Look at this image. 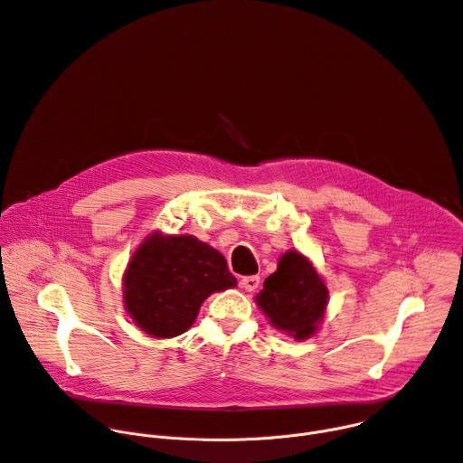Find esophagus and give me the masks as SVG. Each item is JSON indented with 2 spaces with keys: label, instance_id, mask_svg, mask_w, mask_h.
Returning <instances> with one entry per match:
<instances>
[{
  "label": "esophagus",
  "instance_id": "34e87169",
  "mask_svg": "<svg viewBox=\"0 0 463 463\" xmlns=\"http://www.w3.org/2000/svg\"><path fill=\"white\" fill-rule=\"evenodd\" d=\"M240 286L245 289V291H254L258 286H260V277L252 275V277H243L240 280Z\"/></svg>",
  "mask_w": 463,
  "mask_h": 463
}]
</instances>
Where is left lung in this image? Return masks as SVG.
I'll list each match as a JSON object with an SVG mask.
<instances>
[{
	"instance_id": "8db88e82",
	"label": "left lung",
	"mask_w": 463,
	"mask_h": 463,
	"mask_svg": "<svg viewBox=\"0 0 463 463\" xmlns=\"http://www.w3.org/2000/svg\"><path fill=\"white\" fill-rule=\"evenodd\" d=\"M254 300L277 329L304 341L317 334L324 318L327 288L306 256L288 250Z\"/></svg>"
}]
</instances>
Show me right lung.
Masks as SVG:
<instances>
[{"instance_id":"obj_1","label":"right lung","mask_w":463,"mask_h":463,"mask_svg":"<svg viewBox=\"0 0 463 463\" xmlns=\"http://www.w3.org/2000/svg\"><path fill=\"white\" fill-rule=\"evenodd\" d=\"M234 286L222 252L195 236L163 232L146 236L122 279L128 315L157 339L186 332L209 295Z\"/></svg>"}]
</instances>
